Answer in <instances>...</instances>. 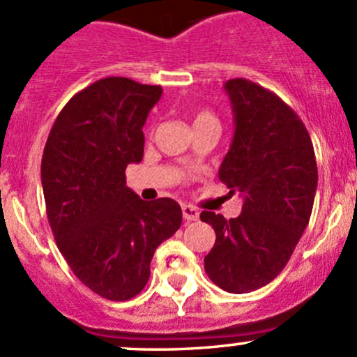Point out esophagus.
<instances>
[{
    "label": "esophagus",
    "instance_id": "34e87169",
    "mask_svg": "<svg viewBox=\"0 0 357 357\" xmlns=\"http://www.w3.org/2000/svg\"><path fill=\"white\" fill-rule=\"evenodd\" d=\"M183 211V219H185L186 222H192V221H199V208L193 207V205H183L181 207Z\"/></svg>",
    "mask_w": 357,
    "mask_h": 357
}]
</instances>
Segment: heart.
<instances>
[{"instance_id": "1", "label": "heart", "mask_w": 357, "mask_h": 357, "mask_svg": "<svg viewBox=\"0 0 357 357\" xmlns=\"http://www.w3.org/2000/svg\"><path fill=\"white\" fill-rule=\"evenodd\" d=\"M211 119H215L214 115L211 114V112H207V110H202V112H199V114H197V117H195V122H200V121H211Z\"/></svg>"}]
</instances>
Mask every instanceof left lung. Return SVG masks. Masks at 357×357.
<instances>
[{
	"label": "left lung",
	"instance_id": "obj_1",
	"mask_svg": "<svg viewBox=\"0 0 357 357\" xmlns=\"http://www.w3.org/2000/svg\"><path fill=\"white\" fill-rule=\"evenodd\" d=\"M225 89L235 132L219 179L243 205L235 219L200 214L215 231L204 266L222 290L247 294L273 282L294 254L311 218L318 167L304 122L280 96L247 79H229Z\"/></svg>",
	"mask_w": 357,
	"mask_h": 357
}]
</instances>
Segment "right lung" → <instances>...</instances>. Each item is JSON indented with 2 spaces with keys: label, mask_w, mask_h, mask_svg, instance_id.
I'll return each mask as SVG.
<instances>
[{
  "label": "right lung",
  "mask_w": 357,
  "mask_h": 357,
  "mask_svg": "<svg viewBox=\"0 0 357 357\" xmlns=\"http://www.w3.org/2000/svg\"><path fill=\"white\" fill-rule=\"evenodd\" d=\"M160 86L105 77L72 96L41 160L46 214L72 273L109 301L145 289L153 252L181 226L172 199L142 200L126 167L143 158V126Z\"/></svg>",
  "instance_id": "add662e5"
}]
</instances>
